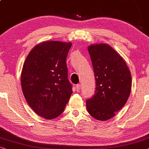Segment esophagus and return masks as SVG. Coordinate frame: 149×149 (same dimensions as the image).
<instances>
[{"label":"esophagus","instance_id":"34e87169","mask_svg":"<svg viewBox=\"0 0 149 149\" xmlns=\"http://www.w3.org/2000/svg\"><path fill=\"white\" fill-rule=\"evenodd\" d=\"M80 88H81V85L79 84L75 86V89H76L77 92H79V90H80Z\"/></svg>","mask_w":149,"mask_h":149}]
</instances>
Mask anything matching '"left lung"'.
<instances>
[{"label":"left lung","instance_id":"1","mask_svg":"<svg viewBox=\"0 0 149 149\" xmlns=\"http://www.w3.org/2000/svg\"><path fill=\"white\" fill-rule=\"evenodd\" d=\"M96 80L95 93L86 100L87 110L100 121L116 116L127 102L132 76L125 61L109 45L98 44L88 48Z\"/></svg>","mask_w":149,"mask_h":149}]
</instances>
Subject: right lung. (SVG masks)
<instances>
[{
  "instance_id": "obj_1",
  "label": "right lung",
  "mask_w": 149,
  "mask_h": 149,
  "mask_svg": "<svg viewBox=\"0 0 149 149\" xmlns=\"http://www.w3.org/2000/svg\"><path fill=\"white\" fill-rule=\"evenodd\" d=\"M72 44L46 41L36 46L21 75L24 95L36 113L47 119L63 112L72 94L66 58Z\"/></svg>"
}]
</instances>
